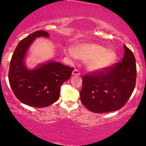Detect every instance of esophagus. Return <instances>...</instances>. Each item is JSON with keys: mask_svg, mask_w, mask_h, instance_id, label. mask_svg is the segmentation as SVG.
Listing matches in <instances>:
<instances>
[{"mask_svg": "<svg viewBox=\"0 0 146 146\" xmlns=\"http://www.w3.org/2000/svg\"><path fill=\"white\" fill-rule=\"evenodd\" d=\"M72 74L75 75H80V71H79L77 69V68H75V69L73 70V73H72Z\"/></svg>", "mask_w": 146, "mask_h": 146, "instance_id": "obj_1", "label": "esophagus"}]
</instances>
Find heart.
Segmentation results:
<instances>
[{
  "instance_id": "obj_1",
  "label": "heart",
  "mask_w": 146,
  "mask_h": 146,
  "mask_svg": "<svg viewBox=\"0 0 146 146\" xmlns=\"http://www.w3.org/2000/svg\"><path fill=\"white\" fill-rule=\"evenodd\" d=\"M71 56L86 60L87 69L91 72L102 71L112 65L116 59V53L111 49H105L104 46L96 44L76 45L70 51Z\"/></svg>"
}]
</instances>
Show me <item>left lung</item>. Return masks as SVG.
<instances>
[{"instance_id":"1","label":"left lung","mask_w":146,"mask_h":146,"mask_svg":"<svg viewBox=\"0 0 146 146\" xmlns=\"http://www.w3.org/2000/svg\"><path fill=\"white\" fill-rule=\"evenodd\" d=\"M123 48L121 62L83 77L80 100L90 111L102 113L119 110L131 96L136 84V60L131 50L125 45Z\"/></svg>"}]
</instances>
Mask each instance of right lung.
Masks as SVG:
<instances>
[{
  "label": "right lung",
  "instance_id": "add662e5",
  "mask_svg": "<svg viewBox=\"0 0 146 146\" xmlns=\"http://www.w3.org/2000/svg\"><path fill=\"white\" fill-rule=\"evenodd\" d=\"M48 36L42 30L31 33L18 43L10 62L8 78L15 96L22 103L36 108L56 102L62 85L74 69L56 62H49L31 71L26 68L24 58L30 44L37 37Z\"/></svg>",
  "mask_w": 146,
  "mask_h": 146
}]
</instances>
